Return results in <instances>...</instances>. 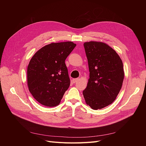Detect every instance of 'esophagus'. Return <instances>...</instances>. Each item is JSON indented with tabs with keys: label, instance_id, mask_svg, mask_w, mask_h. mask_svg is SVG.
I'll use <instances>...</instances> for the list:
<instances>
[{
	"label": "esophagus",
	"instance_id": "1",
	"mask_svg": "<svg viewBox=\"0 0 146 146\" xmlns=\"http://www.w3.org/2000/svg\"><path fill=\"white\" fill-rule=\"evenodd\" d=\"M79 80H80V78H75V79H73L72 80V82L74 83H77Z\"/></svg>",
	"mask_w": 146,
	"mask_h": 146
}]
</instances>
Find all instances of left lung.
<instances>
[{"mask_svg":"<svg viewBox=\"0 0 146 146\" xmlns=\"http://www.w3.org/2000/svg\"><path fill=\"white\" fill-rule=\"evenodd\" d=\"M88 62L90 78L83 91L86 104L93 110L104 108L115 100L120 91L124 71L120 56L102 42L83 44Z\"/></svg>","mask_w":146,"mask_h":146,"instance_id":"8db88e82","label":"left lung"}]
</instances>
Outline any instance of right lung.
Returning a JSON list of instances; mask_svg holds the SVG:
<instances>
[{
    "label": "right lung",
    "instance_id": "1",
    "mask_svg": "<svg viewBox=\"0 0 146 146\" xmlns=\"http://www.w3.org/2000/svg\"><path fill=\"white\" fill-rule=\"evenodd\" d=\"M76 44L71 41L51 43L38 50L27 67L29 91L46 107L58 105L70 85L65 60Z\"/></svg>",
    "mask_w": 146,
    "mask_h": 146
}]
</instances>
